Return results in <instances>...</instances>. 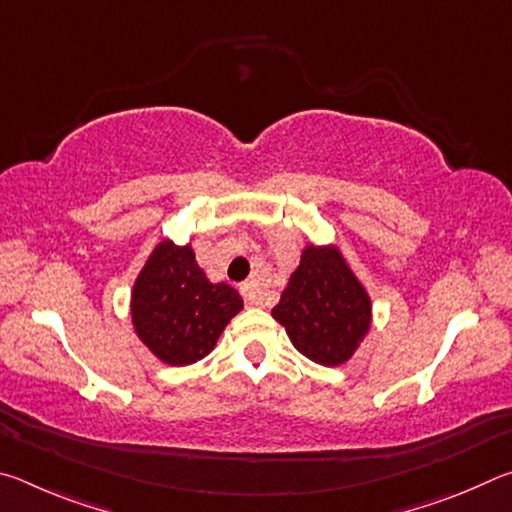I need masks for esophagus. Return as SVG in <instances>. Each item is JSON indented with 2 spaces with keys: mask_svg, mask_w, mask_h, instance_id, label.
<instances>
[{
  "mask_svg": "<svg viewBox=\"0 0 512 512\" xmlns=\"http://www.w3.org/2000/svg\"><path fill=\"white\" fill-rule=\"evenodd\" d=\"M241 296H244V300L248 302L250 307L264 305V289L257 280H248V282L241 284Z\"/></svg>",
  "mask_w": 512,
  "mask_h": 512,
  "instance_id": "34e87169",
  "label": "esophagus"
}]
</instances>
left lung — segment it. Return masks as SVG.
I'll use <instances>...</instances> for the list:
<instances>
[{
  "mask_svg": "<svg viewBox=\"0 0 512 512\" xmlns=\"http://www.w3.org/2000/svg\"><path fill=\"white\" fill-rule=\"evenodd\" d=\"M271 314L293 348L334 368L348 363L370 334L372 300L339 246L309 241Z\"/></svg>",
  "mask_w": 512,
  "mask_h": 512,
  "instance_id": "8db88e82",
  "label": "left lung"
}]
</instances>
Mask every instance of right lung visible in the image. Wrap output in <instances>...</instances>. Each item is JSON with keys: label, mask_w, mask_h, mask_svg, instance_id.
<instances>
[{"label": "right lung", "mask_w": 512, "mask_h": 512, "mask_svg": "<svg viewBox=\"0 0 512 512\" xmlns=\"http://www.w3.org/2000/svg\"><path fill=\"white\" fill-rule=\"evenodd\" d=\"M244 300L225 282H210L192 244L160 239L131 289L133 332L155 359L189 366L214 350Z\"/></svg>", "instance_id": "add662e5"}]
</instances>
